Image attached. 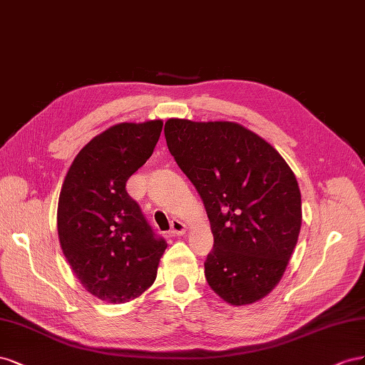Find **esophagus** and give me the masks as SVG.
<instances>
[{
    "label": "esophagus",
    "mask_w": 365,
    "mask_h": 365,
    "mask_svg": "<svg viewBox=\"0 0 365 365\" xmlns=\"http://www.w3.org/2000/svg\"><path fill=\"white\" fill-rule=\"evenodd\" d=\"M186 232V225L182 223L180 220H173L171 222V234L175 237H180Z\"/></svg>",
    "instance_id": "obj_1"
}]
</instances>
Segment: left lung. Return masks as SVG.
Masks as SVG:
<instances>
[{
	"label": "left lung",
	"mask_w": 365,
	"mask_h": 365,
	"mask_svg": "<svg viewBox=\"0 0 365 365\" xmlns=\"http://www.w3.org/2000/svg\"><path fill=\"white\" fill-rule=\"evenodd\" d=\"M165 139L210 218L207 284L232 306L264 298L298 242L303 214L294 171L272 145L237 122L173 118Z\"/></svg>",
	"instance_id": "left-lung-1"
}]
</instances>
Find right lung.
Wrapping results in <instances>:
<instances>
[{"instance_id":"right-lung-1","label":"right lung","mask_w":365,"mask_h":365,"mask_svg":"<svg viewBox=\"0 0 365 365\" xmlns=\"http://www.w3.org/2000/svg\"><path fill=\"white\" fill-rule=\"evenodd\" d=\"M162 127L160 119L113 125L78 153L62 183V254L86 290L107 303H127L151 287L166 249L125 188L150 159Z\"/></svg>"}]
</instances>
